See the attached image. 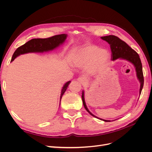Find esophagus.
<instances>
[{
	"label": "esophagus",
	"instance_id": "1",
	"mask_svg": "<svg viewBox=\"0 0 152 152\" xmlns=\"http://www.w3.org/2000/svg\"><path fill=\"white\" fill-rule=\"evenodd\" d=\"M77 80L79 81L80 83H81L82 84H86L87 83V80L85 79L84 77H80L78 78Z\"/></svg>",
	"mask_w": 152,
	"mask_h": 152
}]
</instances>
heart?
Instances as JSON below:
<instances>
[{"instance_id":"obj_1","label":"heart","mask_w":152,"mask_h":152,"mask_svg":"<svg viewBox=\"0 0 152 152\" xmlns=\"http://www.w3.org/2000/svg\"><path fill=\"white\" fill-rule=\"evenodd\" d=\"M93 45L78 48L72 56L73 65L78 68L89 66V71L97 72L105 68L110 59V54L107 49H99Z\"/></svg>"}]
</instances>
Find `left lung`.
<instances>
[{"label": "left lung", "mask_w": 152, "mask_h": 152, "mask_svg": "<svg viewBox=\"0 0 152 152\" xmlns=\"http://www.w3.org/2000/svg\"><path fill=\"white\" fill-rule=\"evenodd\" d=\"M102 40L106 41L108 42L110 46L112 52V61H115L117 59H124L128 62L132 63L133 66L135 68V70L136 73V77L137 80H139L140 83V95L141 94V91L144 84V78L143 74H142V68L141 59L138 54H137L134 50H133L131 47L125 42L119 39L118 37L115 35H108L104 36L101 37ZM82 102H83L84 107L86 110L92 116L97 118L100 120H102L104 122H109L110 121L104 120V119L100 118L94 115V114L92 113L87 107V105L85 102L84 98V91H82Z\"/></svg>", "instance_id": "1"}]
</instances>
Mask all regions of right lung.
Returning a JSON list of instances; mask_svg holds the SVG:
<instances>
[{
  "mask_svg": "<svg viewBox=\"0 0 152 152\" xmlns=\"http://www.w3.org/2000/svg\"><path fill=\"white\" fill-rule=\"evenodd\" d=\"M67 34L58 35L47 39H33L24 45L18 48L14 53L11 62L21 54L30 53H44L53 50L64 44L67 38ZM71 81H68L62 87L60 96V102L63 94L66 91ZM60 105V103H59Z\"/></svg>",
  "mask_w": 152,
  "mask_h": 152,
  "instance_id": "obj_1",
  "label": "right lung"
}]
</instances>
